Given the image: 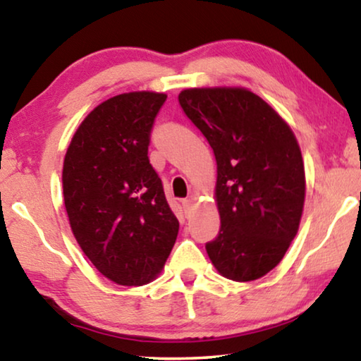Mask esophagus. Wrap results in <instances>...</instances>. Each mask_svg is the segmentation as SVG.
Segmentation results:
<instances>
[{
	"label": "esophagus",
	"instance_id": "1",
	"mask_svg": "<svg viewBox=\"0 0 361 361\" xmlns=\"http://www.w3.org/2000/svg\"><path fill=\"white\" fill-rule=\"evenodd\" d=\"M191 207H192L191 200H189V199L183 200V210H185V215H186V216L189 215V212H191Z\"/></svg>",
	"mask_w": 361,
	"mask_h": 361
}]
</instances>
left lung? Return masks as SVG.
Instances as JSON below:
<instances>
[{
    "label": "left lung",
    "mask_w": 361,
    "mask_h": 361,
    "mask_svg": "<svg viewBox=\"0 0 361 361\" xmlns=\"http://www.w3.org/2000/svg\"><path fill=\"white\" fill-rule=\"evenodd\" d=\"M178 102L216 159L221 229L205 245L223 277L252 282L295 239L305 197L298 140L276 109L243 87H194Z\"/></svg>",
    "instance_id": "1"
}]
</instances>
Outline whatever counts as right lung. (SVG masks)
I'll return each instance as SVG.
<instances>
[{
  "label": "right lung",
  "instance_id": "right-lung-1",
  "mask_svg": "<svg viewBox=\"0 0 361 361\" xmlns=\"http://www.w3.org/2000/svg\"><path fill=\"white\" fill-rule=\"evenodd\" d=\"M166 94L129 92L94 108L63 161V200L79 247L102 276L126 286L161 274L180 223L148 159Z\"/></svg>",
  "mask_w": 361,
  "mask_h": 361
}]
</instances>
